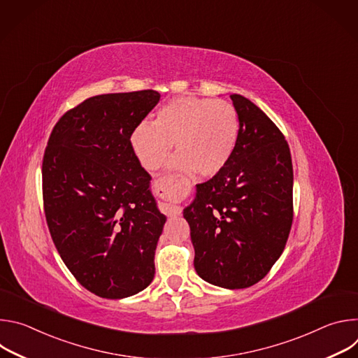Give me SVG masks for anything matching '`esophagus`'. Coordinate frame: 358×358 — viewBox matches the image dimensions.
Instances as JSON below:
<instances>
[{"label": "esophagus", "instance_id": "obj_1", "mask_svg": "<svg viewBox=\"0 0 358 358\" xmlns=\"http://www.w3.org/2000/svg\"><path fill=\"white\" fill-rule=\"evenodd\" d=\"M173 184V178L171 177H163L160 180H156L155 182V192L159 195H163L169 191V188ZM162 211L167 215V217H178L181 215V207L177 206H171V203H163L162 206Z\"/></svg>", "mask_w": 358, "mask_h": 358}]
</instances>
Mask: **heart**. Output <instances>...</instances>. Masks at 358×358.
Segmentation results:
<instances>
[{"instance_id": "obj_1", "label": "heart", "mask_w": 358, "mask_h": 358, "mask_svg": "<svg viewBox=\"0 0 358 358\" xmlns=\"http://www.w3.org/2000/svg\"><path fill=\"white\" fill-rule=\"evenodd\" d=\"M238 134L239 115L229 101L180 96L157 110L152 124L136 126L130 144L145 170L160 169L174 143V169L211 177L229 162Z\"/></svg>"}]
</instances>
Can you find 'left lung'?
<instances>
[{"mask_svg":"<svg viewBox=\"0 0 358 358\" xmlns=\"http://www.w3.org/2000/svg\"><path fill=\"white\" fill-rule=\"evenodd\" d=\"M239 134L227 166L196 185L184 210L206 282L243 289L264 279L282 255L293 221V166L278 126L252 101L231 94Z\"/></svg>","mask_w":358,"mask_h":358,"instance_id":"obj_1","label":"left lung"}]
</instances>
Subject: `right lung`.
I'll use <instances>...</instances> for the list:
<instances>
[{
  "mask_svg": "<svg viewBox=\"0 0 358 358\" xmlns=\"http://www.w3.org/2000/svg\"><path fill=\"white\" fill-rule=\"evenodd\" d=\"M159 100L151 89L89 97L58 120L45 148L42 196L50 236L75 279L99 297L133 296L156 273L166 217L130 134Z\"/></svg>",
  "mask_w": 358,
  "mask_h": 358,
  "instance_id": "1",
  "label": "right lung"
}]
</instances>
